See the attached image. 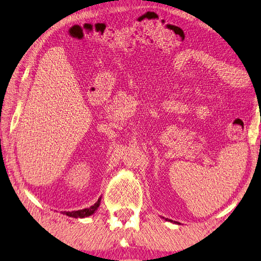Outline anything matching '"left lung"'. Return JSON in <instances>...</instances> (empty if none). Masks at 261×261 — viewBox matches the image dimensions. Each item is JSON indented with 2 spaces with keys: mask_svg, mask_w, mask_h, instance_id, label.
I'll use <instances>...</instances> for the list:
<instances>
[{
  "mask_svg": "<svg viewBox=\"0 0 261 261\" xmlns=\"http://www.w3.org/2000/svg\"><path fill=\"white\" fill-rule=\"evenodd\" d=\"M166 220H167V221H170V222H173V221H171V220H168V219H166ZM174 223H175V222H174ZM178 224H179V223H178Z\"/></svg>",
  "mask_w": 261,
  "mask_h": 261,
  "instance_id": "obj_1",
  "label": "left lung"
}]
</instances>
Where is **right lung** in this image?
Instances as JSON below:
<instances>
[{
  "instance_id": "obj_1",
  "label": "right lung",
  "mask_w": 261,
  "mask_h": 261,
  "mask_svg": "<svg viewBox=\"0 0 261 261\" xmlns=\"http://www.w3.org/2000/svg\"><path fill=\"white\" fill-rule=\"evenodd\" d=\"M100 201H101V197L98 199L97 203L92 205L91 207H89V208L72 211V212H63V214H65L70 217H74V219H83V217H88L90 215L94 214V212L98 210V207L100 206Z\"/></svg>"
}]
</instances>
